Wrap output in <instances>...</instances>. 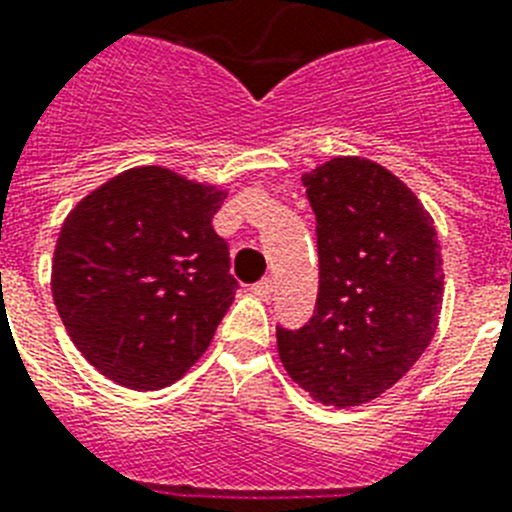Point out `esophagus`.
<instances>
[{"label": "esophagus", "mask_w": 512, "mask_h": 512, "mask_svg": "<svg viewBox=\"0 0 512 512\" xmlns=\"http://www.w3.org/2000/svg\"><path fill=\"white\" fill-rule=\"evenodd\" d=\"M252 294L257 296V299H263V302H268L270 296H273V281H270V278H263V281L260 283H255V286H252Z\"/></svg>", "instance_id": "esophagus-1"}]
</instances>
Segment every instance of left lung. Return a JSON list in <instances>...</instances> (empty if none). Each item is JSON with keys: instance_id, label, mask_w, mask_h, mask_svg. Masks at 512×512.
Instances as JSON below:
<instances>
[{"instance_id": "obj_1", "label": "left lung", "mask_w": 512, "mask_h": 512, "mask_svg": "<svg viewBox=\"0 0 512 512\" xmlns=\"http://www.w3.org/2000/svg\"><path fill=\"white\" fill-rule=\"evenodd\" d=\"M320 289L302 328H276L291 380L322 406H359L401 380L437 328L442 260L414 192L367 158L304 174Z\"/></svg>"}]
</instances>
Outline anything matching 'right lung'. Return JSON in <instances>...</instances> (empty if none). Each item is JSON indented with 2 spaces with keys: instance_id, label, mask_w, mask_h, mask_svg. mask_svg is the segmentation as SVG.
<instances>
[{
  "instance_id": "right-lung-1",
  "label": "right lung",
  "mask_w": 512,
  "mask_h": 512,
  "mask_svg": "<svg viewBox=\"0 0 512 512\" xmlns=\"http://www.w3.org/2000/svg\"><path fill=\"white\" fill-rule=\"evenodd\" d=\"M223 192L161 166L90 192L59 234L51 294L80 354L109 380L158 390L213 341L239 289L213 231Z\"/></svg>"
}]
</instances>
